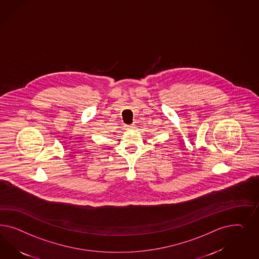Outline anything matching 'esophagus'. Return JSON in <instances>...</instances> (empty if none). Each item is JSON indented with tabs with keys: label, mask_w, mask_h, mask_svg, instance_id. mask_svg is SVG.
Segmentation results:
<instances>
[{
	"label": "esophagus",
	"mask_w": 259,
	"mask_h": 259,
	"mask_svg": "<svg viewBox=\"0 0 259 259\" xmlns=\"http://www.w3.org/2000/svg\"><path fill=\"white\" fill-rule=\"evenodd\" d=\"M135 128V124H131V125H126V129L130 130V129H133Z\"/></svg>",
	"instance_id": "34e87169"
}]
</instances>
